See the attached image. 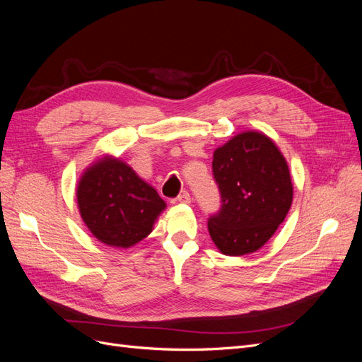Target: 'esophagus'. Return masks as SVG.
Segmentation results:
<instances>
[{
  "label": "esophagus",
  "instance_id": "esophagus-1",
  "mask_svg": "<svg viewBox=\"0 0 362 362\" xmlns=\"http://www.w3.org/2000/svg\"><path fill=\"white\" fill-rule=\"evenodd\" d=\"M177 201L180 202V204H190L192 202V198H190V194H189V192H182L178 198H177Z\"/></svg>",
  "mask_w": 362,
  "mask_h": 362
}]
</instances>
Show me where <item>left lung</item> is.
I'll list each match as a JSON object with an SVG mask.
<instances>
[{"instance_id": "1", "label": "left lung", "mask_w": 362, "mask_h": 362, "mask_svg": "<svg viewBox=\"0 0 362 362\" xmlns=\"http://www.w3.org/2000/svg\"><path fill=\"white\" fill-rule=\"evenodd\" d=\"M222 208L208 221L213 243L229 257L264 246L286 218L293 182L286 157L261 131H243L213 154Z\"/></svg>"}]
</instances>
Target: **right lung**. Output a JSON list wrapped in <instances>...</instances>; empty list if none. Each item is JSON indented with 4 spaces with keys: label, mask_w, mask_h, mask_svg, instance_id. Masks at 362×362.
Instances as JSON below:
<instances>
[{
    "label": "right lung",
    "mask_w": 362,
    "mask_h": 362,
    "mask_svg": "<svg viewBox=\"0 0 362 362\" xmlns=\"http://www.w3.org/2000/svg\"><path fill=\"white\" fill-rule=\"evenodd\" d=\"M75 193L83 222L93 237L119 249L148 237L166 208L151 184L113 156L93 161L83 172Z\"/></svg>",
    "instance_id": "obj_1"
}]
</instances>
